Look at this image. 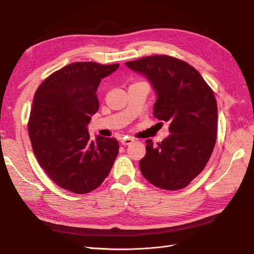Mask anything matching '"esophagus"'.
<instances>
[{
    "label": "esophagus",
    "mask_w": 254,
    "mask_h": 254,
    "mask_svg": "<svg viewBox=\"0 0 254 254\" xmlns=\"http://www.w3.org/2000/svg\"><path fill=\"white\" fill-rule=\"evenodd\" d=\"M133 141H134V139L132 137H130V136H125L123 138H121V144L124 145V146H128L130 144H132Z\"/></svg>",
    "instance_id": "34e87169"
}]
</instances>
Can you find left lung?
Masks as SVG:
<instances>
[{
	"mask_svg": "<svg viewBox=\"0 0 254 254\" xmlns=\"http://www.w3.org/2000/svg\"><path fill=\"white\" fill-rule=\"evenodd\" d=\"M125 64L149 81L156 95L153 116L170 123V135L157 146L146 140L141 174L162 190L186 188L203 171L216 144L214 93L196 68L174 57L155 55Z\"/></svg>",
	"mask_w": 254,
	"mask_h": 254,
	"instance_id": "left-lung-1",
	"label": "left lung"
}]
</instances>
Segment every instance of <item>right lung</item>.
Wrapping results in <instances>:
<instances>
[{"label":"right lung","mask_w":254,"mask_h":254,"mask_svg":"<svg viewBox=\"0 0 254 254\" xmlns=\"http://www.w3.org/2000/svg\"><path fill=\"white\" fill-rule=\"evenodd\" d=\"M120 66L74 63L50 75L34 95L28 124L32 149L47 175L76 194L99 188L119 153L115 137L90 139L87 125L99 110L97 88Z\"/></svg>","instance_id":"add662e5"}]
</instances>
